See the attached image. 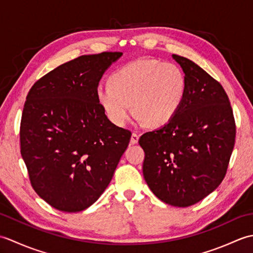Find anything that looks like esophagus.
<instances>
[{
  "label": "esophagus",
  "mask_w": 253,
  "mask_h": 253,
  "mask_svg": "<svg viewBox=\"0 0 253 253\" xmlns=\"http://www.w3.org/2000/svg\"><path fill=\"white\" fill-rule=\"evenodd\" d=\"M138 140H139V136L137 135V133L133 132L131 135V138H130V143L131 144H136L138 143Z\"/></svg>",
  "instance_id": "obj_1"
}]
</instances>
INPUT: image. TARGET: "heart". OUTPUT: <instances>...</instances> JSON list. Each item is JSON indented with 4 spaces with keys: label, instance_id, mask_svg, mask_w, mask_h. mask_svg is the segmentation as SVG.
Returning <instances> with one entry per match:
<instances>
[{
    "label": "heart",
    "instance_id": "heart-1",
    "mask_svg": "<svg viewBox=\"0 0 253 253\" xmlns=\"http://www.w3.org/2000/svg\"><path fill=\"white\" fill-rule=\"evenodd\" d=\"M95 94L115 126L126 125L133 107L139 122L159 127L169 123L180 109L186 77L173 63L141 58L118 69L111 77V84H100Z\"/></svg>",
    "mask_w": 253,
    "mask_h": 253
}]
</instances>
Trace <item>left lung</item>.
<instances>
[{
  "label": "left lung",
  "mask_w": 253,
  "mask_h": 253,
  "mask_svg": "<svg viewBox=\"0 0 253 253\" xmlns=\"http://www.w3.org/2000/svg\"><path fill=\"white\" fill-rule=\"evenodd\" d=\"M186 77V94L173 120L143 133L144 180L160 200L186 208L221 184L232 155L236 127L228 96L189 58L173 54Z\"/></svg>",
  "instance_id": "left-lung-1"
}]
</instances>
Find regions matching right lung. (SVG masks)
Masks as SVG:
<instances>
[{
	"mask_svg": "<svg viewBox=\"0 0 253 253\" xmlns=\"http://www.w3.org/2000/svg\"><path fill=\"white\" fill-rule=\"evenodd\" d=\"M122 52L84 55L32 85L20 124V152L31 185L58 211H84L109 186L131 132L109 121L96 87Z\"/></svg>",
	"mask_w": 253,
	"mask_h": 253,
	"instance_id": "add662e5",
	"label": "right lung"
}]
</instances>
